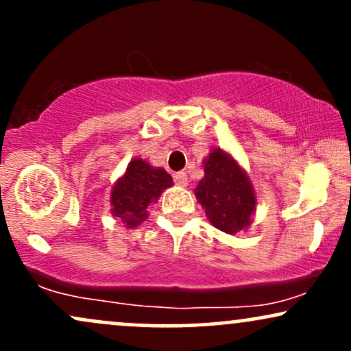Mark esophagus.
Here are the masks:
<instances>
[{"mask_svg": "<svg viewBox=\"0 0 351 351\" xmlns=\"http://www.w3.org/2000/svg\"><path fill=\"white\" fill-rule=\"evenodd\" d=\"M173 178H175V183L180 184V186H186V184H188V175H186V171H178V173H175V176H173Z\"/></svg>", "mask_w": 351, "mask_h": 351, "instance_id": "obj_1", "label": "esophagus"}]
</instances>
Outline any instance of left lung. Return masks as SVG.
<instances>
[{
    "label": "left lung",
    "instance_id": "1",
    "mask_svg": "<svg viewBox=\"0 0 351 351\" xmlns=\"http://www.w3.org/2000/svg\"><path fill=\"white\" fill-rule=\"evenodd\" d=\"M196 198L206 209L208 219L221 231L236 234L251 224L256 196L245 173L221 148L204 162V178L196 188Z\"/></svg>",
    "mask_w": 351,
    "mask_h": 351
}]
</instances>
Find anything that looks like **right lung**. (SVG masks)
I'll return each mask as SVG.
<instances>
[{"mask_svg":"<svg viewBox=\"0 0 351 351\" xmlns=\"http://www.w3.org/2000/svg\"><path fill=\"white\" fill-rule=\"evenodd\" d=\"M171 184V176L163 168L155 170L143 160H134L123 178L117 181L112 189V213L128 228L138 226L147 217L148 204L158 199L160 193Z\"/></svg>","mask_w":351,"mask_h":351,"instance_id":"obj_1","label":"right lung"}]
</instances>
